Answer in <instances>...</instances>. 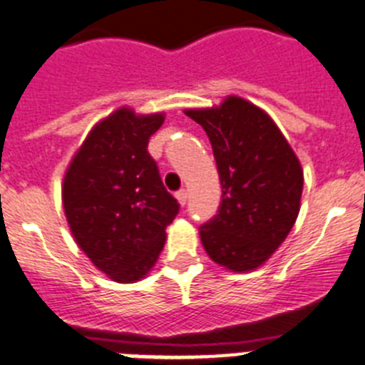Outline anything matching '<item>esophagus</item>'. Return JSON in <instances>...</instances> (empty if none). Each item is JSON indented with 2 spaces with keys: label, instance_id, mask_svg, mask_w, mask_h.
Instances as JSON below:
<instances>
[{
  "label": "esophagus",
  "instance_id": "1",
  "mask_svg": "<svg viewBox=\"0 0 365 365\" xmlns=\"http://www.w3.org/2000/svg\"><path fill=\"white\" fill-rule=\"evenodd\" d=\"M175 199L179 201L180 206H185L186 201H188V192H186V190H179V192L175 193Z\"/></svg>",
  "mask_w": 365,
  "mask_h": 365
}]
</instances>
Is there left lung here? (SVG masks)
Returning a JSON list of instances; mask_svg holds the SVG:
<instances>
[{
	"mask_svg": "<svg viewBox=\"0 0 365 365\" xmlns=\"http://www.w3.org/2000/svg\"><path fill=\"white\" fill-rule=\"evenodd\" d=\"M185 113L210 138L222 188L219 214L199 228L202 247L230 272L259 269L294 227L302 164L272 118L241 96Z\"/></svg>",
	"mask_w": 365,
	"mask_h": 365,
	"instance_id": "1",
	"label": "left lung"
}]
</instances>
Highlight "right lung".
<instances>
[{
  "mask_svg": "<svg viewBox=\"0 0 365 365\" xmlns=\"http://www.w3.org/2000/svg\"><path fill=\"white\" fill-rule=\"evenodd\" d=\"M163 122L164 113L118 108L93 125L63 175L71 234L113 282L135 283L153 269L179 212L148 153Z\"/></svg>",
  "mask_w": 365,
  "mask_h": 365,
  "instance_id": "add662e5",
  "label": "right lung"
}]
</instances>
